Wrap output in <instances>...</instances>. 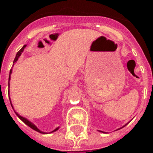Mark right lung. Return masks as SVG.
<instances>
[{
    "mask_svg": "<svg viewBox=\"0 0 153 153\" xmlns=\"http://www.w3.org/2000/svg\"><path fill=\"white\" fill-rule=\"evenodd\" d=\"M25 47H26V45H25V46L23 47L22 48L20 49V51H18L17 53H16V55L15 59H14V62H16V61H17L18 58H19V57H20V55H21V53H22V52H23V51H24V49H25ZM10 74H11V71H10ZM8 80H10V75H9V79H8ZM8 85H9V82H8ZM9 100H10V99H9ZM11 105H12V104H11ZM16 115H17L18 117H19V118H20V120H21V121H24V122H25V123L26 124V125H27V126H29L30 128H32V129H34V130L37 131V132H39V133H42V132H41V131L39 130V128H37L36 126H34V125H33V124H32V122H30V121H28V120H27V119L25 118V117H23L20 116V115H19V114H16ZM57 129H58V128H56V129H55V130H54V131L57 130ZM54 131H53V132H54Z\"/></svg>",
    "mask_w": 153,
    "mask_h": 153,
    "instance_id": "right-lung-1",
    "label": "right lung"
}]
</instances>
